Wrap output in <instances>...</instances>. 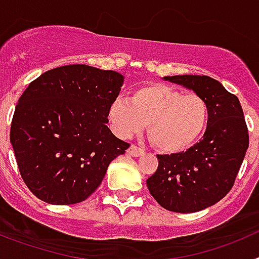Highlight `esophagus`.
I'll return each mask as SVG.
<instances>
[{
    "label": "esophagus",
    "instance_id": "esophagus-1",
    "mask_svg": "<svg viewBox=\"0 0 259 259\" xmlns=\"http://www.w3.org/2000/svg\"><path fill=\"white\" fill-rule=\"evenodd\" d=\"M127 153L132 157H140V155L144 154V150L140 149V148H137L136 145H131L127 149Z\"/></svg>",
    "mask_w": 259,
    "mask_h": 259
}]
</instances>
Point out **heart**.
I'll list each match as a JSON object with an SVG mask.
<instances>
[{
    "label": "heart",
    "instance_id": "1",
    "mask_svg": "<svg viewBox=\"0 0 259 259\" xmlns=\"http://www.w3.org/2000/svg\"><path fill=\"white\" fill-rule=\"evenodd\" d=\"M209 116V104L202 96L164 84L140 87L130 102L115 100L107 109L110 127L119 137H131L146 124L150 143L166 154L182 153L197 143Z\"/></svg>",
    "mask_w": 259,
    "mask_h": 259
}]
</instances>
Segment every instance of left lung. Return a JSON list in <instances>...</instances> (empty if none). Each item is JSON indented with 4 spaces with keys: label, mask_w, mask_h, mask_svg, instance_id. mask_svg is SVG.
Masks as SVG:
<instances>
[{
    "label": "left lung",
    "mask_w": 259,
    "mask_h": 259,
    "mask_svg": "<svg viewBox=\"0 0 259 259\" xmlns=\"http://www.w3.org/2000/svg\"><path fill=\"white\" fill-rule=\"evenodd\" d=\"M164 80L202 96L210 116L202 140L187 152L157 155L158 168L146 185L162 207L196 212L211 206L231 191L249 146L239 98L206 75H175Z\"/></svg>",
    "instance_id": "8db88e82"
}]
</instances>
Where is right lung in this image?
Returning a JSON list of instances; mask_svg holds the SVG:
<instances>
[{
	"mask_svg": "<svg viewBox=\"0 0 259 259\" xmlns=\"http://www.w3.org/2000/svg\"><path fill=\"white\" fill-rule=\"evenodd\" d=\"M123 81L115 71L68 65L27 87L14 111L10 143L36 197L52 205L87 200L111 161L130 148L106 125Z\"/></svg>",
	"mask_w": 259,
	"mask_h": 259,
	"instance_id": "add662e5",
	"label": "right lung"
}]
</instances>
